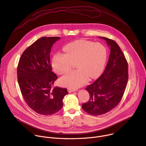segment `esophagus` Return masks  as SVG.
<instances>
[{
  "instance_id": "obj_1",
  "label": "esophagus",
  "mask_w": 146,
  "mask_h": 146,
  "mask_svg": "<svg viewBox=\"0 0 146 146\" xmlns=\"http://www.w3.org/2000/svg\"><path fill=\"white\" fill-rule=\"evenodd\" d=\"M75 91V90H74V89H73V88H68V91H69V92H73V91Z\"/></svg>"
}]
</instances>
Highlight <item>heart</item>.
Masks as SVG:
<instances>
[{"instance_id": "1", "label": "heart", "mask_w": 146, "mask_h": 146, "mask_svg": "<svg viewBox=\"0 0 146 146\" xmlns=\"http://www.w3.org/2000/svg\"><path fill=\"white\" fill-rule=\"evenodd\" d=\"M64 54L58 53L52 59V67L59 74L69 72L74 64L78 69L60 79L62 85L76 88L83 85L87 78H95L103 70L107 52L100 43L85 39L77 40L63 48Z\"/></svg>"}]
</instances>
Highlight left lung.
Wrapping results in <instances>:
<instances>
[{
	"label": "left lung",
	"mask_w": 146,
	"mask_h": 146,
	"mask_svg": "<svg viewBox=\"0 0 146 146\" xmlns=\"http://www.w3.org/2000/svg\"><path fill=\"white\" fill-rule=\"evenodd\" d=\"M111 48L110 55L104 73L86 90L90 94L82 108L88 113L98 116L110 112L121 102L128 81V63L123 52L113 40L100 37Z\"/></svg>",
	"instance_id": "1"
}]
</instances>
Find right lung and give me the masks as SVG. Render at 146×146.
I'll list each match as a JSON object with an SVG mask.
<instances>
[{"label":"right lung","mask_w":146,"mask_h":146,"mask_svg":"<svg viewBox=\"0 0 146 146\" xmlns=\"http://www.w3.org/2000/svg\"><path fill=\"white\" fill-rule=\"evenodd\" d=\"M59 36L42 37L22 54L17 66V80L22 96L29 107L42 115H50L63 107L67 89L54 87L58 76L52 72L51 48Z\"/></svg>","instance_id":"right-lung-1"}]
</instances>
